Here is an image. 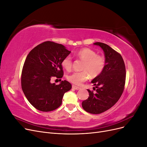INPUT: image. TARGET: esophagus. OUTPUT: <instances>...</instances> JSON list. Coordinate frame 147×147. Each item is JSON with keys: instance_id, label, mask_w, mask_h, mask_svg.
<instances>
[{"instance_id": "obj_1", "label": "esophagus", "mask_w": 147, "mask_h": 147, "mask_svg": "<svg viewBox=\"0 0 147 147\" xmlns=\"http://www.w3.org/2000/svg\"><path fill=\"white\" fill-rule=\"evenodd\" d=\"M72 88H74V90H80L81 88H80L78 86H77L75 85H72Z\"/></svg>"}]
</instances>
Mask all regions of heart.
<instances>
[{"label":"heart","mask_w":147,"mask_h":147,"mask_svg":"<svg viewBox=\"0 0 147 147\" xmlns=\"http://www.w3.org/2000/svg\"><path fill=\"white\" fill-rule=\"evenodd\" d=\"M77 56L84 61L81 72H75L69 75L67 79L69 82L77 85L86 81L90 78L96 77L103 71L105 65V58L102 56L97 55V53L90 48H83L77 53ZM62 65L67 70H70L72 67V59L70 56H67L62 61Z\"/></svg>","instance_id":"obj_1"}]
</instances>
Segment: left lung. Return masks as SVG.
<instances>
[{"instance_id":"obj_1","label":"left lung","mask_w":147,"mask_h":147,"mask_svg":"<svg viewBox=\"0 0 147 147\" xmlns=\"http://www.w3.org/2000/svg\"><path fill=\"white\" fill-rule=\"evenodd\" d=\"M93 44L104 51L105 65L102 73L91 81L96 86V92L87 90L90 96L82 102V107L88 113L99 114L113 107L122 95L126 80V67L121 55L110 46L101 42Z\"/></svg>"}]
</instances>
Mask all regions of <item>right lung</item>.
Segmentation results:
<instances>
[{"label":"right lung","instance_id":"right-lung-1","mask_svg":"<svg viewBox=\"0 0 147 147\" xmlns=\"http://www.w3.org/2000/svg\"><path fill=\"white\" fill-rule=\"evenodd\" d=\"M71 51L64 45L47 41L34 48L26 57L21 75V88L30 104L42 112H50L62 104L65 92L72 88L66 80L51 83L63 76L62 61Z\"/></svg>","mask_w":147,"mask_h":147}]
</instances>
